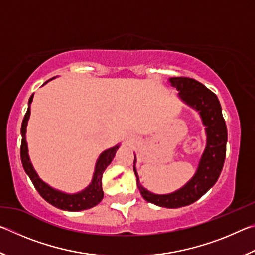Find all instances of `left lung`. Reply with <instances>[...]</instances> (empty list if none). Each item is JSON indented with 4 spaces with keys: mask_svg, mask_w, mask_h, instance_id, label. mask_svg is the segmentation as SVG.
I'll use <instances>...</instances> for the list:
<instances>
[{
    "mask_svg": "<svg viewBox=\"0 0 255 255\" xmlns=\"http://www.w3.org/2000/svg\"><path fill=\"white\" fill-rule=\"evenodd\" d=\"M169 83L178 90L181 100L199 112L202 124L206 126V148L198 169L187 184L169 195H155L140 184L135 166L136 156L133 172L137 187L146 201L166 208H180L197 201L218 180L226 156L227 128L217 96L204 84L190 77H170Z\"/></svg>",
    "mask_w": 255,
    "mask_h": 255,
    "instance_id": "1",
    "label": "left lung"
}]
</instances>
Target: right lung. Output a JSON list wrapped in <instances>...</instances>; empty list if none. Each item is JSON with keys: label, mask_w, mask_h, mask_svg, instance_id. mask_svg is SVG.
<instances>
[{"label": "right lung", "mask_w": 255, "mask_h": 255, "mask_svg": "<svg viewBox=\"0 0 255 255\" xmlns=\"http://www.w3.org/2000/svg\"><path fill=\"white\" fill-rule=\"evenodd\" d=\"M32 99L33 94L29 99L28 110L25 112L24 118L22 120V125H21V136H22V140H21L20 155L21 162H22L25 173L28 174L30 180H31V182L34 185V188H36L37 191L39 192V195L44 198L47 202H49L50 205L55 206L56 208L68 211H80L90 209L92 208V207L97 206L103 198L101 181L102 174L107 169V166L109 165L112 159H114L116 152H117V149L119 148V145H116L115 147L107 149L103 153H101L96 164V169H94L93 179L91 181V183H90L89 187L85 188L83 191L70 195V193L58 191V190L51 188L50 185L45 183L44 181L38 176L37 172L33 169L31 162H30L28 154V145L27 139H25V132H27V125L30 117V105H31Z\"/></svg>", "instance_id": "right-lung-1"}]
</instances>
